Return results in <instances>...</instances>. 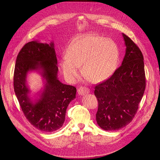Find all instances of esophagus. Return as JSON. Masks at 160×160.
<instances>
[{"label": "esophagus", "mask_w": 160, "mask_h": 160, "mask_svg": "<svg viewBox=\"0 0 160 160\" xmlns=\"http://www.w3.org/2000/svg\"><path fill=\"white\" fill-rule=\"evenodd\" d=\"M77 92H78V94L79 95H84L85 94H88L89 93L90 91H89V89L86 88V87H80V88L78 89V90H77Z\"/></svg>", "instance_id": "esophagus-1"}]
</instances>
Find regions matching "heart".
Returning a JSON list of instances; mask_svg holds the SVG:
<instances>
[{
	"label": "heart",
	"mask_w": 160,
	"mask_h": 160,
	"mask_svg": "<svg viewBox=\"0 0 160 160\" xmlns=\"http://www.w3.org/2000/svg\"><path fill=\"white\" fill-rule=\"evenodd\" d=\"M119 51L117 45L109 38L94 34L76 38L62 56L61 67L66 79L73 83L81 76L98 83L108 79L117 69Z\"/></svg>",
	"instance_id": "heart-1"
}]
</instances>
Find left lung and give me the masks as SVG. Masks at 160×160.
<instances>
[{
    "label": "left lung",
    "mask_w": 160,
    "mask_h": 160,
    "mask_svg": "<svg viewBox=\"0 0 160 160\" xmlns=\"http://www.w3.org/2000/svg\"><path fill=\"white\" fill-rule=\"evenodd\" d=\"M123 37L126 49L122 65L95 87L98 101L96 121L105 131L120 129L132 122L146 88L142 52L129 37L123 33Z\"/></svg>",
    "instance_id": "8db88e82"
}]
</instances>
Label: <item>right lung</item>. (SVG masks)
I'll use <instances>...</instances> for the list:
<instances>
[{"mask_svg":"<svg viewBox=\"0 0 160 160\" xmlns=\"http://www.w3.org/2000/svg\"><path fill=\"white\" fill-rule=\"evenodd\" d=\"M57 64L54 43L35 41L23 46L14 67V89L22 112L34 127L45 132H55L62 126L67 108L76 95L75 87L58 79ZM32 70H40L46 79L44 89L35 101L28 95L30 90L26 85L27 74Z\"/></svg>","mask_w":160,"mask_h":160,"instance_id":"obj_1","label":"right lung"}]
</instances>
